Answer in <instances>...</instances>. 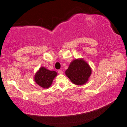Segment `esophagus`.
Masks as SVG:
<instances>
[{
    "instance_id": "1",
    "label": "esophagus",
    "mask_w": 127,
    "mask_h": 127,
    "mask_svg": "<svg viewBox=\"0 0 127 127\" xmlns=\"http://www.w3.org/2000/svg\"><path fill=\"white\" fill-rule=\"evenodd\" d=\"M58 72L59 74H62V73H63V72H62V70H60V69L58 70Z\"/></svg>"
}]
</instances>
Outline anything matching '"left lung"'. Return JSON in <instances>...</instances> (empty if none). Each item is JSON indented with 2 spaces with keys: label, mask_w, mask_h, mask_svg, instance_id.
I'll list each match as a JSON object with an SVG mask.
<instances>
[{
  "label": "left lung",
  "mask_w": 127,
  "mask_h": 127,
  "mask_svg": "<svg viewBox=\"0 0 127 127\" xmlns=\"http://www.w3.org/2000/svg\"><path fill=\"white\" fill-rule=\"evenodd\" d=\"M65 74L74 84L82 85L89 79L91 69L83 59H75L70 64Z\"/></svg>",
  "instance_id": "1"
}]
</instances>
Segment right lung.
Returning <instances> with one entry per match:
<instances>
[{
  "label": "right lung",
  "mask_w": 127,
  "mask_h": 127,
  "mask_svg": "<svg viewBox=\"0 0 127 127\" xmlns=\"http://www.w3.org/2000/svg\"><path fill=\"white\" fill-rule=\"evenodd\" d=\"M57 75V73L55 71H51L44 67H41L35 74V81L41 87L49 88Z\"/></svg>",
  "instance_id": "right-lung-1"
}]
</instances>
